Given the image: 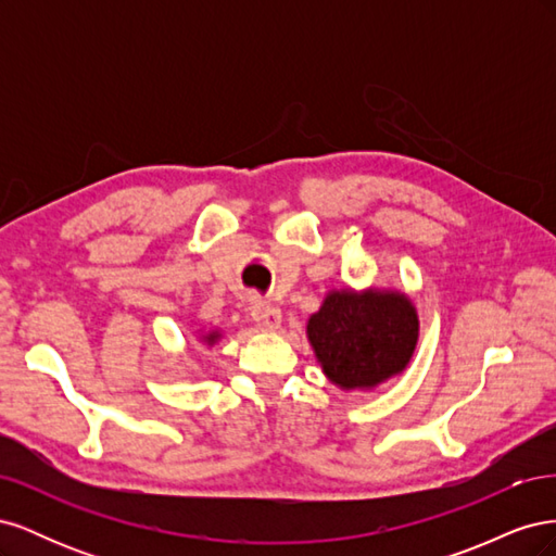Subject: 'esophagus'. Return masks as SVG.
Returning <instances> with one entry per match:
<instances>
[{
    "instance_id": "34e87169",
    "label": "esophagus",
    "mask_w": 556,
    "mask_h": 556,
    "mask_svg": "<svg viewBox=\"0 0 556 556\" xmlns=\"http://www.w3.org/2000/svg\"><path fill=\"white\" fill-rule=\"evenodd\" d=\"M252 319H255L260 329H266V331H274L280 327L282 323V315L276 306L268 304V301H257L255 306H252Z\"/></svg>"
}]
</instances>
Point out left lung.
I'll list each match as a JSON object with an SVG mask.
<instances>
[{
    "label": "left lung",
    "mask_w": 556,
    "mask_h": 556,
    "mask_svg": "<svg viewBox=\"0 0 556 556\" xmlns=\"http://www.w3.org/2000/svg\"><path fill=\"white\" fill-rule=\"evenodd\" d=\"M331 382L355 390L403 371L417 343V315L403 294L333 292L308 323Z\"/></svg>",
    "instance_id": "left-lung-1"
}]
</instances>
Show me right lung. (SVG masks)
I'll use <instances>...</instances> for the list:
<instances>
[{"label":"right lung","instance_id":"obj_1","mask_svg":"<svg viewBox=\"0 0 556 556\" xmlns=\"http://www.w3.org/2000/svg\"><path fill=\"white\" fill-rule=\"evenodd\" d=\"M215 339H217V333H211V336H206V341H208V343H213Z\"/></svg>","mask_w":556,"mask_h":556}]
</instances>
